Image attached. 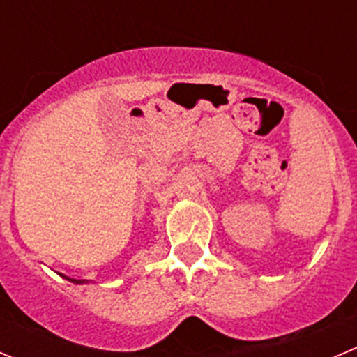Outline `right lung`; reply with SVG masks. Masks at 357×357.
<instances>
[{
  "mask_svg": "<svg viewBox=\"0 0 357 357\" xmlns=\"http://www.w3.org/2000/svg\"><path fill=\"white\" fill-rule=\"evenodd\" d=\"M59 275L63 278H66V280H70V282H73V284H87V282H89V280H84V278H70V277H66V275H63V273H59Z\"/></svg>",
  "mask_w": 357,
  "mask_h": 357,
  "instance_id": "right-lung-1",
  "label": "right lung"
}]
</instances>
